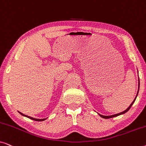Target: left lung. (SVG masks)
Listing matches in <instances>:
<instances>
[{"instance_id": "obj_1", "label": "left lung", "mask_w": 146, "mask_h": 146, "mask_svg": "<svg viewBox=\"0 0 146 146\" xmlns=\"http://www.w3.org/2000/svg\"><path fill=\"white\" fill-rule=\"evenodd\" d=\"M138 91H137V95H136V96H135V99H134V100H133V102H132V103L131 104H130V106H129L125 110H124L123 111H122V112H120V113H117V114H114V115H100V114H99L100 115V116L102 117H103V118H105V119H108V118H111V117H115V116H117V115H121V114H123V113H126L127 111L129 110V109H130V108L131 107V106L133 105V104L134 103V102H135V99H136V98H137V94H138V92H139V80H138Z\"/></svg>"}]
</instances>
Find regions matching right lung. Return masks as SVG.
I'll return each instance as SVG.
<instances>
[{
    "label": "right lung",
    "mask_w": 146,
    "mask_h": 146,
    "mask_svg": "<svg viewBox=\"0 0 146 146\" xmlns=\"http://www.w3.org/2000/svg\"><path fill=\"white\" fill-rule=\"evenodd\" d=\"M19 112L21 113V114L22 115H23V116H25V117H29V118H30V119H33V120H35V121H44V120H45L46 119V118H44V119H36V118H34V117H30V116H28V115H25V114H23V113H21V112H20V111H19Z\"/></svg>",
    "instance_id": "right-lung-1"
}]
</instances>
